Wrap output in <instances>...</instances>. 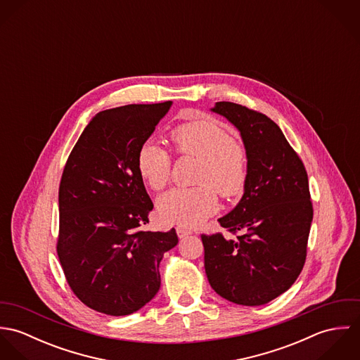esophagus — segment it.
I'll list each match as a JSON object with an SVG mask.
<instances>
[{"label":"esophagus","instance_id":"esophagus-1","mask_svg":"<svg viewBox=\"0 0 360 360\" xmlns=\"http://www.w3.org/2000/svg\"><path fill=\"white\" fill-rule=\"evenodd\" d=\"M176 231H177L179 238H186V237H188V236H191V234H193V231H191V230H187V229H184V227H177V229H176Z\"/></svg>","mask_w":360,"mask_h":360}]
</instances>
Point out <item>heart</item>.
<instances>
[{
  "instance_id": "1",
  "label": "heart",
  "mask_w": 360,
  "mask_h": 360,
  "mask_svg": "<svg viewBox=\"0 0 360 360\" xmlns=\"http://www.w3.org/2000/svg\"><path fill=\"white\" fill-rule=\"evenodd\" d=\"M172 141L180 154L201 160L195 188H172L158 200L163 221L195 227L217 209L213 188L224 198L244 191L248 179V158L230 133L214 119L204 117L180 124L172 131ZM143 181L155 191L162 190L170 176V155L153 140L144 143L137 155Z\"/></svg>"
}]
</instances>
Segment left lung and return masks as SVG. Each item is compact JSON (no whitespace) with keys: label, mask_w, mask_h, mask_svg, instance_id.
I'll list each match as a JSON object with an SVG mask.
<instances>
[{"label":"left lung","mask_w":360,"mask_h":360,"mask_svg":"<svg viewBox=\"0 0 360 360\" xmlns=\"http://www.w3.org/2000/svg\"><path fill=\"white\" fill-rule=\"evenodd\" d=\"M210 110L240 131L248 179L240 202L219 219L221 227L240 233L237 238L201 236L206 277L230 302L264 305L285 292L304 267L313 219L308 174L266 115L226 101Z\"/></svg>","instance_id":"obj_1"}]
</instances>
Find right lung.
<instances>
[{"label": "right lung", "instance_id": "1", "mask_svg": "<svg viewBox=\"0 0 360 360\" xmlns=\"http://www.w3.org/2000/svg\"><path fill=\"white\" fill-rule=\"evenodd\" d=\"M172 101L97 113L69 155L59 186L58 257L76 297L109 316H127L159 291V263L176 230L143 231L153 210L137 155Z\"/></svg>", "mask_w": 360, "mask_h": 360}]
</instances>
